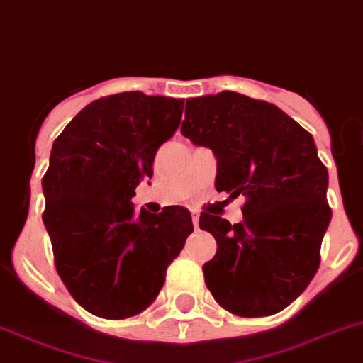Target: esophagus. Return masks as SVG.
Segmentation results:
<instances>
[{"label": "esophagus", "instance_id": "esophagus-1", "mask_svg": "<svg viewBox=\"0 0 363 363\" xmlns=\"http://www.w3.org/2000/svg\"><path fill=\"white\" fill-rule=\"evenodd\" d=\"M191 216H193V224H194V228H198V222H200V213H198V211H193V213H191Z\"/></svg>", "mask_w": 363, "mask_h": 363}]
</instances>
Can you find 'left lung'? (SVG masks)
Returning a JSON list of instances; mask_svg holds the SVG:
<instances>
[{
  "mask_svg": "<svg viewBox=\"0 0 363 363\" xmlns=\"http://www.w3.org/2000/svg\"><path fill=\"white\" fill-rule=\"evenodd\" d=\"M182 134L216 157L215 187L246 196L244 220L200 216L216 240L206 284L225 311L261 318L308 286L329 228V172L314 138L283 110L235 91L189 99Z\"/></svg>",
  "mask_w": 363,
  "mask_h": 363,
  "instance_id": "obj_1",
  "label": "left lung"
}]
</instances>
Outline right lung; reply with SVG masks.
I'll return each mask as SVG.
<instances>
[{
	"label": "right lung",
	"instance_id": "right-lung-1",
	"mask_svg": "<svg viewBox=\"0 0 363 363\" xmlns=\"http://www.w3.org/2000/svg\"><path fill=\"white\" fill-rule=\"evenodd\" d=\"M182 111V99L117 93L80 110L52 143L42 179L43 225L58 275L93 315L125 320L143 312L193 233L185 207L154 215L135 213L132 203Z\"/></svg>",
	"mask_w": 363,
	"mask_h": 363
}]
</instances>
